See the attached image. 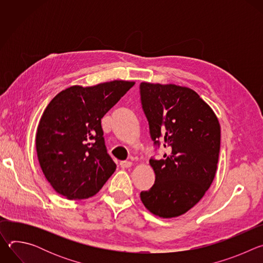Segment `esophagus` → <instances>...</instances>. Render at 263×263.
<instances>
[{"label":"esophagus","mask_w":263,"mask_h":263,"mask_svg":"<svg viewBox=\"0 0 263 263\" xmlns=\"http://www.w3.org/2000/svg\"><path fill=\"white\" fill-rule=\"evenodd\" d=\"M121 166L123 167V168H129V167H131L132 166V162L131 161H121Z\"/></svg>","instance_id":"esophagus-1"}]
</instances>
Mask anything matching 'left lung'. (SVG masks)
I'll list each match as a JSON object with an SVG mask.
<instances>
[{
	"mask_svg": "<svg viewBox=\"0 0 263 263\" xmlns=\"http://www.w3.org/2000/svg\"><path fill=\"white\" fill-rule=\"evenodd\" d=\"M140 99L154 143L161 140L170 151L163 159H149L155 184L140 199L153 214L177 217L199 203L215 177L220 126L211 107L189 87L141 82Z\"/></svg>",
	"mask_w": 263,
	"mask_h": 263,
	"instance_id": "left-lung-1",
	"label": "left lung"
}]
</instances>
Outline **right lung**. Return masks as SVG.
<instances>
[{"instance_id": "right-lung-1", "label": "right lung", "mask_w": 263, "mask_h": 263, "mask_svg": "<svg viewBox=\"0 0 263 263\" xmlns=\"http://www.w3.org/2000/svg\"><path fill=\"white\" fill-rule=\"evenodd\" d=\"M134 84L115 80L88 87L73 85L49 103L37 127L36 151L56 193L68 200L90 198L115 173L101 119Z\"/></svg>"}]
</instances>
